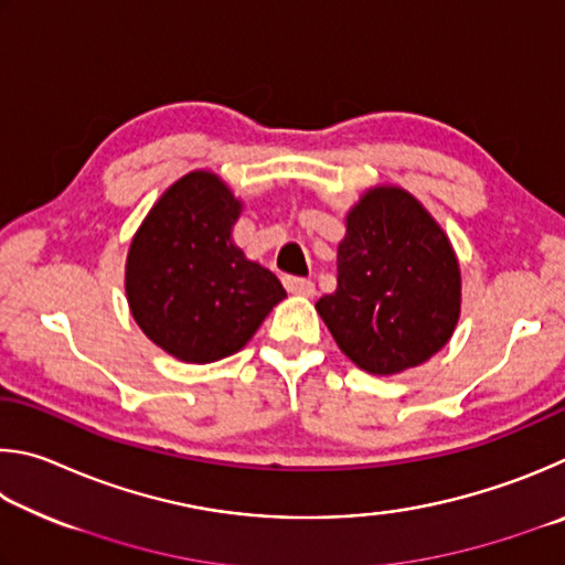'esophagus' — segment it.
Listing matches in <instances>:
<instances>
[{
  "instance_id": "34e87169",
  "label": "esophagus",
  "mask_w": 565,
  "mask_h": 565,
  "mask_svg": "<svg viewBox=\"0 0 565 565\" xmlns=\"http://www.w3.org/2000/svg\"><path fill=\"white\" fill-rule=\"evenodd\" d=\"M285 288L292 295H300V298H312L315 285L310 280H302V277H285Z\"/></svg>"
}]
</instances>
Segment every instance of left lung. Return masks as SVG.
<instances>
[{"label":"left lung","mask_w":565,"mask_h":565,"mask_svg":"<svg viewBox=\"0 0 565 565\" xmlns=\"http://www.w3.org/2000/svg\"><path fill=\"white\" fill-rule=\"evenodd\" d=\"M338 288L315 310L344 358L380 377L419 367L451 340L461 270L449 235L402 185H374L348 215Z\"/></svg>","instance_id":"obj_1"}]
</instances>
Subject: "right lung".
Wrapping results in <instances>:
<instances>
[{
    "label": "right lung",
    "mask_w": 565,
    "mask_h": 565,
    "mask_svg": "<svg viewBox=\"0 0 565 565\" xmlns=\"http://www.w3.org/2000/svg\"><path fill=\"white\" fill-rule=\"evenodd\" d=\"M243 213L221 175L191 171L168 185L134 233L126 300L156 348L188 364L231 358L277 302L280 280L233 241Z\"/></svg>",
    "instance_id": "right-lung-1"
}]
</instances>
